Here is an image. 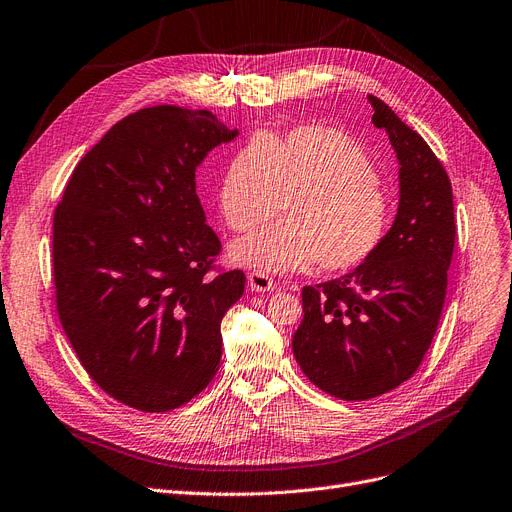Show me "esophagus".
I'll return each instance as SVG.
<instances>
[{
  "instance_id": "esophagus-1",
  "label": "esophagus",
  "mask_w": 512,
  "mask_h": 512,
  "mask_svg": "<svg viewBox=\"0 0 512 512\" xmlns=\"http://www.w3.org/2000/svg\"><path fill=\"white\" fill-rule=\"evenodd\" d=\"M249 288L255 293H270V291H274L276 284L270 276H265L263 272H251L249 274Z\"/></svg>"
}]
</instances>
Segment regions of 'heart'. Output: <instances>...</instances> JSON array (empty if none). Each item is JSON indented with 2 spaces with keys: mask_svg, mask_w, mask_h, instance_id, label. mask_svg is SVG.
Wrapping results in <instances>:
<instances>
[{
  "mask_svg": "<svg viewBox=\"0 0 512 512\" xmlns=\"http://www.w3.org/2000/svg\"><path fill=\"white\" fill-rule=\"evenodd\" d=\"M219 211L236 232L274 217L230 244L236 265L259 272L358 268L381 247L391 201L368 154L347 133L303 125L282 138L255 140L234 154L219 186Z\"/></svg>",
  "mask_w": 512,
  "mask_h": 512,
  "instance_id": "b5f03b06",
  "label": "heart"
}]
</instances>
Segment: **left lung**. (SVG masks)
Returning a JSON list of instances; mask_svg holds the SVG:
<instances>
[{"instance_id": "left-lung-1", "label": "left lung", "mask_w": 512, "mask_h": 512, "mask_svg": "<svg viewBox=\"0 0 512 512\" xmlns=\"http://www.w3.org/2000/svg\"><path fill=\"white\" fill-rule=\"evenodd\" d=\"M368 102L399 165L397 213L370 259L341 278L303 286V320L293 335L307 379L347 402L383 395L416 372L441 318L456 236L446 169L383 100Z\"/></svg>"}]
</instances>
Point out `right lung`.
I'll return each mask as SVG.
<instances>
[{"mask_svg":"<svg viewBox=\"0 0 512 512\" xmlns=\"http://www.w3.org/2000/svg\"><path fill=\"white\" fill-rule=\"evenodd\" d=\"M236 136L209 110L142 108L85 154L54 213L62 328L96 385L129 408H180L219 370L221 320L244 274L209 276L221 244L196 169Z\"/></svg>","mask_w":512,"mask_h":512,"instance_id":"obj_1","label":"right lung"}]
</instances>
